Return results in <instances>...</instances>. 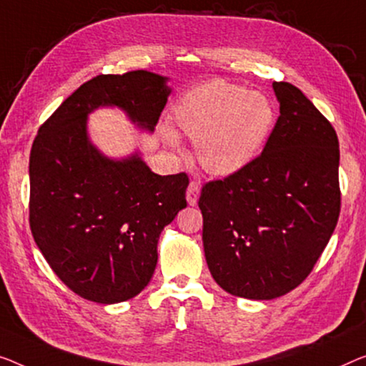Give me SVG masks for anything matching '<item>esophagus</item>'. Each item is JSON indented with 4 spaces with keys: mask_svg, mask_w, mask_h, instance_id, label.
<instances>
[{
    "mask_svg": "<svg viewBox=\"0 0 366 366\" xmlns=\"http://www.w3.org/2000/svg\"><path fill=\"white\" fill-rule=\"evenodd\" d=\"M185 195H187L189 205H197L199 195H200V185H199L197 182H190L189 187H187V192H185Z\"/></svg>",
    "mask_w": 366,
    "mask_h": 366,
    "instance_id": "34e87169",
    "label": "esophagus"
}]
</instances>
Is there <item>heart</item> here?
<instances>
[{
  "label": "heart",
  "instance_id": "heart-1",
  "mask_svg": "<svg viewBox=\"0 0 366 366\" xmlns=\"http://www.w3.org/2000/svg\"><path fill=\"white\" fill-rule=\"evenodd\" d=\"M174 127L195 143V156L205 172L228 177L258 159L274 128L272 103L259 92L223 79L194 86L172 113ZM166 139L176 144L174 134Z\"/></svg>",
  "mask_w": 366,
  "mask_h": 366
}]
</instances>
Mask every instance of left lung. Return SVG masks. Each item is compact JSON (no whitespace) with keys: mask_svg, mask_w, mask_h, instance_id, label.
Here are the masks:
<instances>
[{"mask_svg":"<svg viewBox=\"0 0 366 366\" xmlns=\"http://www.w3.org/2000/svg\"><path fill=\"white\" fill-rule=\"evenodd\" d=\"M280 117L252 166L202 187L204 252L217 285L269 301L309 276L340 214L339 138L314 103L272 84Z\"/></svg>","mask_w":366,"mask_h":366,"instance_id":"left-lung-1","label":"left lung"}]
</instances>
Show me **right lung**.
<instances>
[{
  "instance_id": "add662e5",
  "label": "right lung",
  "mask_w": 366,
  "mask_h": 366,
  "mask_svg": "<svg viewBox=\"0 0 366 366\" xmlns=\"http://www.w3.org/2000/svg\"><path fill=\"white\" fill-rule=\"evenodd\" d=\"M171 89L133 70L98 75L37 131L29 157V223L52 271L80 297L117 304L138 296L157 264L161 232L187 207V174L159 176L139 152L112 159L92 143L86 118L117 107L152 133Z\"/></svg>"
}]
</instances>
